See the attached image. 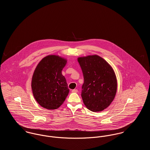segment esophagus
<instances>
[{
	"label": "esophagus",
	"instance_id": "34e87169",
	"mask_svg": "<svg viewBox=\"0 0 150 150\" xmlns=\"http://www.w3.org/2000/svg\"><path fill=\"white\" fill-rule=\"evenodd\" d=\"M78 92V89H72V93H77Z\"/></svg>",
	"mask_w": 150,
	"mask_h": 150
}]
</instances>
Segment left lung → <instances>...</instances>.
I'll use <instances>...</instances> for the list:
<instances>
[{
	"label": "left lung",
	"instance_id": "8db88e82",
	"mask_svg": "<svg viewBox=\"0 0 150 150\" xmlns=\"http://www.w3.org/2000/svg\"><path fill=\"white\" fill-rule=\"evenodd\" d=\"M84 77L81 97L88 109L101 111L114 99L117 80L112 68L102 58L88 56L78 58Z\"/></svg>",
	"mask_w": 150,
	"mask_h": 150
}]
</instances>
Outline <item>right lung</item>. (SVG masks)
I'll use <instances>...</instances> for the list:
<instances>
[{
	"label": "right lung",
	"mask_w": 150,
	"mask_h": 150,
	"mask_svg": "<svg viewBox=\"0 0 150 150\" xmlns=\"http://www.w3.org/2000/svg\"><path fill=\"white\" fill-rule=\"evenodd\" d=\"M66 62L63 58L50 55L37 65L31 88L34 98L42 107L50 110L57 109L66 98L69 89L62 74Z\"/></svg>",
	"instance_id": "right-lung-1"
}]
</instances>
